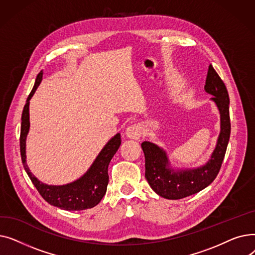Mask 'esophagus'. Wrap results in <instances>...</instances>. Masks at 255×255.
<instances>
[{"label":"esophagus","mask_w":255,"mask_h":255,"mask_svg":"<svg viewBox=\"0 0 255 255\" xmlns=\"http://www.w3.org/2000/svg\"><path fill=\"white\" fill-rule=\"evenodd\" d=\"M142 134V128L139 124H133L126 129V135L129 138L138 139Z\"/></svg>","instance_id":"esophagus-1"}]
</instances>
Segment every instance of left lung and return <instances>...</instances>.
I'll list each match as a JSON object with an SVG mask.
<instances>
[{
	"instance_id": "1",
	"label": "left lung",
	"mask_w": 255,
	"mask_h": 255,
	"mask_svg": "<svg viewBox=\"0 0 255 255\" xmlns=\"http://www.w3.org/2000/svg\"><path fill=\"white\" fill-rule=\"evenodd\" d=\"M206 92L213 95L221 117V132L209 162L196 169L176 171L168 167L165 152L158 145L143 141L141 149L145 159V179L152 189L164 198L181 199L205 189L216 179L225 156L231 136L230 97L223 80L209 66L206 79Z\"/></svg>"
}]
</instances>
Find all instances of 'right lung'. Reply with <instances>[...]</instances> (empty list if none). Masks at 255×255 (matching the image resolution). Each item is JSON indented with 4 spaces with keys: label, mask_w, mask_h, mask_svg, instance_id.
Wrapping results in <instances>:
<instances>
[{
    "label": "right lung",
    "mask_w": 255,
    "mask_h": 255,
    "mask_svg": "<svg viewBox=\"0 0 255 255\" xmlns=\"http://www.w3.org/2000/svg\"><path fill=\"white\" fill-rule=\"evenodd\" d=\"M42 80V72L37 75L35 85L26 99L21 115L20 127V156L23 167L35 185L36 189L48 204L62 210L67 211H83L98 205L103 198L107 184H109V164L112 158L119 150L121 142V134L118 133L102 149L90 169L77 181L63 185V186H49L40 182L30 171L25 162V138L30 128V114L29 104L30 99L34 95L35 91Z\"/></svg>",
    "instance_id": "add662e5"
}]
</instances>
